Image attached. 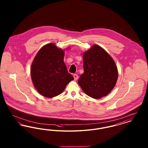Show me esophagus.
I'll return each mask as SVG.
<instances>
[{"label": "esophagus", "mask_w": 148, "mask_h": 148, "mask_svg": "<svg viewBox=\"0 0 148 148\" xmlns=\"http://www.w3.org/2000/svg\"><path fill=\"white\" fill-rule=\"evenodd\" d=\"M73 77H74L75 80H77V79H78V75H77V74H74Z\"/></svg>", "instance_id": "esophagus-1"}]
</instances>
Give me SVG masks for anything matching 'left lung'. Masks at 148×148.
Masks as SVG:
<instances>
[{
  "instance_id": "1",
  "label": "left lung",
  "mask_w": 148,
  "mask_h": 148,
  "mask_svg": "<svg viewBox=\"0 0 148 148\" xmlns=\"http://www.w3.org/2000/svg\"><path fill=\"white\" fill-rule=\"evenodd\" d=\"M84 73L78 80L83 91L94 99L101 98L112 90L118 71L114 59L105 50L94 44L83 53Z\"/></svg>"
}]
</instances>
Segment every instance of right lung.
I'll list each match as a JSON object with an SVG mask.
<instances>
[{
  "mask_svg": "<svg viewBox=\"0 0 148 148\" xmlns=\"http://www.w3.org/2000/svg\"><path fill=\"white\" fill-rule=\"evenodd\" d=\"M64 54L63 50L49 43L38 51L33 61L30 69L33 84L45 97L53 98L60 94L74 79L64 63Z\"/></svg>",
  "mask_w": 148,
  "mask_h": 148,
  "instance_id": "right-lung-1",
  "label": "right lung"
}]
</instances>
